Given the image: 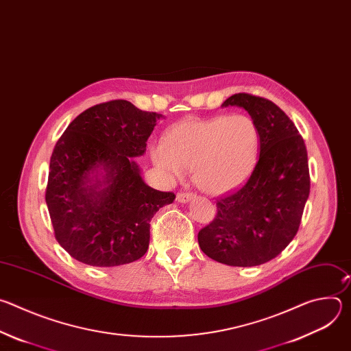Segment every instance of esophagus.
I'll return each mask as SVG.
<instances>
[{
  "label": "esophagus",
  "instance_id": "1",
  "mask_svg": "<svg viewBox=\"0 0 351 351\" xmlns=\"http://www.w3.org/2000/svg\"><path fill=\"white\" fill-rule=\"evenodd\" d=\"M194 197V194L193 193H178V195H176V199L179 203H189L190 199Z\"/></svg>",
  "mask_w": 351,
  "mask_h": 351
}]
</instances>
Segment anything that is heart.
<instances>
[{
	"instance_id": "1",
	"label": "heart",
	"mask_w": 351,
	"mask_h": 351,
	"mask_svg": "<svg viewBox=\"0 0 351 351\" xmlns=\"http://www.w3.org/2000/svg\"><path fill=\"white\" fill-rule=\"evenodd\" d=\"M260 149V130L244 114L208 119L189 118L152 148L156 167L169 179L194 172L195 184L211 194L226 193L253 173Z\"/></svg>"
}]
</instances>
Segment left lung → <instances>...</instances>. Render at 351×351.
I'll use <instances>...</instances> for the list:
<instances>
[{"label":"left lung","instance_id":"8db88e82","mask_svg":"<svg viewBox=\"0 0 351 351\" xmlns=\"http://www.w3.org/2000/svg\"><path fill=\"white\" fill-rule=\"evenodd\" d=\"M237 106L260 130V158L248 180L217 199V215L198 232L210 258L232 267L261 265L279 256L295 236L310 194L307 148L290 118L267 98L239 93Z\"/></svg>","mask_w":351,"mask_h":351}]
</instances>
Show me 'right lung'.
<instances>
[{
	"label": "right lung",
	"mask_w": 351,
	"mask_h": 351,
	"mask_svg": "<svg viewBox=\"0 0 351 351\" xmlns=\"http://www.w3.org/2000/svg\"><path fill=\"white\" fill-rule=\"evenodd\" d=\"M161 117L112 99L76 117L57 141L45 203L57 241L75 260L117 267L145 254L149 221L175 194L147 186L133 157L144 154Z\"/></svg>",
	"instance_id": "1"
}]
</instances>
